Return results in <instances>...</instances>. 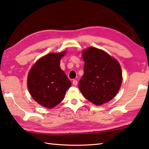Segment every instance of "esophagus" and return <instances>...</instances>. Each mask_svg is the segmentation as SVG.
<instances>
[{
    "mask_svg": "<svg viewBox=\"0 0 149 149\" xmlns=\"http://www.w3.org/2000/svg\"><path fill=\"white\" fill-rule=\"evenodd\" d=\"M72 84L74 85V86H77V84H78V81L77 80H72Z\"/></svg>",
    "mask_w": 149,
    "mask_h": 149,
    "instance_id": "esophagus-1",
    "label": "esophagus"
}]
</instances>
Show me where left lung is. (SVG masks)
Masks as SVG:
<instances>
[{"mask_svg": "<svg viewBox=\"0 0 149 149\" xmlns=\"http://www.w3.org/2000/svg\"><path fill=\"white\" fill-rule=\"evenodd\" d=\"M84 74L79 83L82 94L95 105H101L114 97L122 82L118 61L107 52L89 47L82 52Z\"/></svg>", "mask_w": 149, "mask_h": 149, "instance_id": "8db88e82", "label": "left lung"}]
</instances>
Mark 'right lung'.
Listing matches in <instances>:
<instances>
[{
    "instance_id": "1",
    "label": "right lung",
    "mask_w": 149,
    "mask_h": 149,
    "mask_svg": "<svg viewBox=\"0 0 149 149\" xmlns=\"http://www.w3.org/2000/svg\"><path fill=\"white\" fill-rule=\"evenodd\" d=\"M65 54L49 53L42 57L29 72L28 90L33 100L44 107L52 109L61 103L71 86L60 68V60Z\"/></svg>"
}]
</instances>
